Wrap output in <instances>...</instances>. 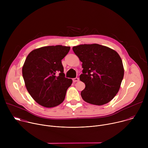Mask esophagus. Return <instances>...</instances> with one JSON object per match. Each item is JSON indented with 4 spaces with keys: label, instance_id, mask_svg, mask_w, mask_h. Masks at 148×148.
<instances>
[{
    "label": "esophagus",
    "instance_id": "obj_1",
    "mask_svg": "<svg viewBox=\"0 0 148 148\" xmlns=\"http://www.w3.org/2000/svg\"><path fill=\"white\" fill-rule=\"evenodd\" d=\"M73 82H78V81H79V78H77V77H76V78H73Z\"/></svg>",
    "mask_w": 148,
    "mask_h": 148
}]
</instances>
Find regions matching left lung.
I'll use <instances>...</instances> for the list:
<instances>
[{
	"mask_svg": "<svg viewBox=\"0 0 148 148\" xmlns=\"http://www.w3.org/2000/svg\"><path fill=\"white\" fill-rule=\"evenodd\" d=\"M73 50L82 62L79 79L86 84L81 92L83 100L96 105L111 101L118 93L124 75L118 53L98 44L80 45Z\"/></svg>",
	"mask_w": 148,
	"mask_h": 148,
	"instance_id": "1",
	"label": "left lung"
}]
</instances>
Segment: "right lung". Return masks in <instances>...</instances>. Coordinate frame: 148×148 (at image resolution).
<instances>
[{"mask_svg":"<svg viewBox=\"0 0 148 148\" xmlns=\"http://www.w3.org/2000/svg\"><path fill=\"white\" fill-rule=\"evenodd\" d=\"M70 47L61 45L42 47L32 51L22 67L26 89L41 106L54 107L64 100L73 82L65 77L61 60Z\"/></svg>","mask_w":148,"mask_h":148,"instance_id":"add662e5","label":"right lung"}]
</instances>
